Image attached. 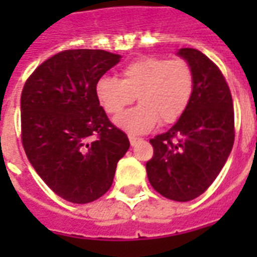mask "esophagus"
<instances>
[{"mask_svg": "<svg viewBox=\"0 0 257 257\" xmlns=\"http://www.w3.org/2000/svg\"><path fill=\"white\" fill-rule=\"evenodd\" d=\"M139 138H136V136H132V135H129V142H131V145L135 146L138 142H139Z\"/></svg>", "mask_w": 257, "mask_h": 257, "instance_id": "obj_1", "label": "esophagus"}]
</instances>
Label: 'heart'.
Here are the masks:
<instances>
[{
  "instance_id": "obj_1",
  "label": "heart",
  "mask_w": 257,
  "mask_h": 257,
  "mask_svg": "<svg viewBox=\"0 0 257 257\" xmlns=\"http://www.w3.org/2000/svg\"><path fill=\"white\" fill-rule=\"evenodd\" d=\"M194 90V73L184 59L142 56L121 70V79L103 75L95 93L103 110L118 115L136 99L139 106L115 119L129 134H146L160 122L169 125L187 110Z\"/></svg>"
}]
</instances>
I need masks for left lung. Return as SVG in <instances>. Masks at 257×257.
I'll use <instances>...</instances> for the list:
<instances>
[{"mask_svg":"<svg viewBox=\"0 0 257 257\" xmlns=\"http://www.w3.org/2000/svg\"><path fill=\"white\" fill-rule=\"evenodd\" d=\"M179 55L193 68V97L172 128L150 139L154 154L146 171L156 191L186 202L217 178L231 153L235 129L231 92L220 68L193 48Z\"/></svg>","mask_w":257,"mask_h":257,"instance_id":"left-lung-1","label":"left lung"}]
</instances>
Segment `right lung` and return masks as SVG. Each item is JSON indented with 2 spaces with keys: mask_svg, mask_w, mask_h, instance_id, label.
<instances>
[{
  "mask_svg": "<svg viewBox=\"0 0 257 257\" xmlns=\"http://www.w3.org/2000/svg\"><path fill=\"white\" fill-rule=\"evenodd\" d=\"M101 49H67L33 71L22 97V143L53 193L88 204L111 187L129 139L97 101V79L119 62Z\"/></svg>",
  "mask_w": 257,
  "mask_h": 257,
  "instance_id": "1",
  "label": "right lung"
}]
</instances>
